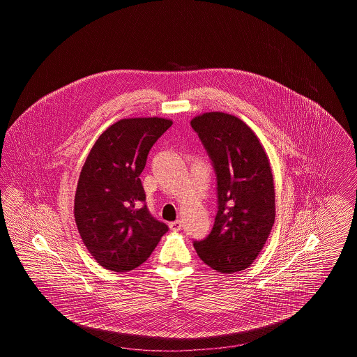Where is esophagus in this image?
<instances>
[{
  "mask_svg": "<svg viewBox=\"0 0 357 357\" xmlns=\"http://www.w3.org/2000/svg\"><path fill=\"white\" fill-rule=\"evenodd\" d=\"M169 226H170V229H171V230H172V231H179V230H181V229H182V222H181V221L170 222V225H169Z\"/></svg>",
  "mask_w": 357,
  "mask_h": 357,
  "instance_id": "obj_1",
  "label": "esophagus"
}]
</instances>
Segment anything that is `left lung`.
<instances>
[{
	"instance_id": "left-lung-1",
	"label": "left lung",
	"mask_w": 357,
	"mask_h": 357,
	"mask_svg": "<svg viewBox=\"0 0 357 357\" xmlns=\"http://www.w3.org/2000/svg\"><path fill=\"white\" fill-rule=\"evenodd\" d=\"M214 165L218 213L211 233L195 241L199 258L220 273L241 272L255 262L275 218L272 167L255 131L225 112L191 119Z\"/></svg>"
}]
</instances>
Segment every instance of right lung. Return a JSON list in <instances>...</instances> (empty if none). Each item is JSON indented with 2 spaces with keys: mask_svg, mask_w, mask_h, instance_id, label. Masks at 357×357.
I'll use <instances>...</instances> for the list:
<instances>
[{
  "mask_svg": "<svg viewBox=\"0 0 357 357\" xmlns=\"http://www.w3.org/2000/svg\"><path fill=\"white\" fill-rule=\"evenodd\" d=\"M171 124L156 116L119 120L98 137L85 159L75 221L85 248L104 269H135L169 230L149 213L139 176L153 143Z\"/></svg>",
  "mask_w": 357,
  "mask_h": 357,
  "instance_id": "1",
  "label": "right lung"
}]
</instances>
